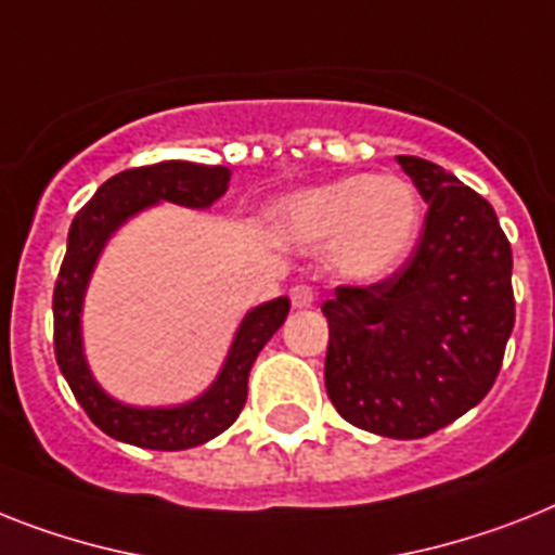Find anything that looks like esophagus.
Instances as JSON below:
<instances>
[{
    "label": "esophagus",
    "instance_id": "obj_1",
    "mask_svg": "<svg viewBox=\"0 0 555 555\" xmlns=\"http://www.w3.org/2000/svg\"><path fill=\"white\" fill-rule=\"evenodd\" d=\"M288 297H292L295 309H311L314 306V288L311 286H295L288 292Z\"/></svg>",
    "mask_w": 555,
    "mask_h": 555
}]
</instances>
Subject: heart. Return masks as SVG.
<instances>
[{
    "mask_svg": "<svg viewBox=\"0 0 555 555\" xmlns=\"http://www.w3.org/2000/svg\"><path fill=\"white\" fill-rule=\"evenodd\" d=\"M267 227L288 249L326 246L334 278L369 286L405 263L423 227V201L409 178L397 172L343 176L274 201Z\"/></svg>",
    "mask_w": 555,
    "mask_h": 555,
    "instance_id": "b5f03b06",
    "label": "heart"
}]
</instances>
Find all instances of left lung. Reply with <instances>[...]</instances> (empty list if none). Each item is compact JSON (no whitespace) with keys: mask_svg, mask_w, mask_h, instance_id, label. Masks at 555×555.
<instances>
[{"mask_svg":"<svg viewBox=\"0 0 555 555\" xmlns=\"http://www.w3.org/2000/svg\"><path fill=\"white\" fill-rule=\"evenodd\" d=\"M428 204L414 255L369 288L340 286L326 391L346 423L420 439L482 402L514 332V255L493 206L439 164L397 155Z\"/></svg>","mask_w":555,"mask_h":555,"instance_id":"obj_1","label":"left lung"}]
</instances>
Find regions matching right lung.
Segmentation results:
<instances>
[{"mask_svg":"<svg viewBox=\"0 0 555 555\" xmlns=\"http://www.w3.org/2000/svg\"><path fill=\"white\" fill-rule=\"evenodd\" d=\"M229 178L232 172L227 167L192 162H162L153 167L124 169L104 181L73 218L67 232V255L53 292L56 363L87 416L118 442L150 451H186L227 431L244 409L251 363L286 320L288 297H274L269 304L246 311L212 386L181 405H127L109 397L87 365L81 309L95 263L109 237L130 218L164 201L190 209H206L229 190Z\"/></svg>","mask_w":555,"mask_h":555,"instance_id":"right-lung-1","label":"right lung"}]
</instances>
